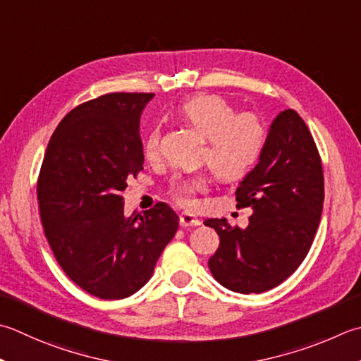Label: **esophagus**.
<instances>
[{"label":"esophagus","mask_w":361,"mask_h":361,"mask_svg":"<svg viewBox=\"0 0 361 361\" xmlns=\"http://www.w3.org/2000/svg\"><path fill=\"white\" fill-rule=\"evenodd\" d=\"M180 225L181 227H199V225H202V221L200 219H197L194 214L188 213V211H185V213L180 214Z\"/></svg>","instance_id":"34e87169"}]
</instances>
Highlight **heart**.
<instances>
[{"mask_svg": "<svg viewBox=\"0 0 361 361\" xmlns=\"http://www.w3.org/2000/svg\"><path fill=\"white\" fill-rule=\"evenodd\" d=\"M183 122L199 131L207 139L200 161L222 181L241 180L257 166L266 144L264 123L255 112H238L221 95L203 94L190 97L178 108ZM161 133L158 128L148 131L144 140L147 159L159 157ZM211 180L208 175H194L176 178L169 192L185 207H194L197 195L207 192Z\"/></svg>", "mask_w": 361, "mask_h": 361, "instance_id": "b5f03b06", "label": "heart"}]
</instances>
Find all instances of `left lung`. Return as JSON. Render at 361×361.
Returning a JSON list of instances; mask_svg holds the SVG:
<instances>
[{
	"instance_id": "8db88e82",
	"label": "left lung",
	"mask_w": 361,
	"mask_h": 361,
	"mask_svg": "<svg viewBox=\"0 0 361 361\" xmlns=\"http://www.w3.org/2000/svg\"><path fill=\"white\" fill-rule=\"evenodd\" d=\"M236 208H252L249 227L208 219L221 244L208 266L231 291L264 293L305 259L324 204V171L314 139L294 109L274 120L257 167L236 189Z\"/></svg>"
}]
</instances>
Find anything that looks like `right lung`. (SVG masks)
<instances>
[{"mask_svg": "<svg viewBox=\"0 0 361 361\" xmlns=\"http://www.w3.org/2000/svg\"><path fill=\"white\" fill-rule=\"evenodd\" d=\"M152 97L112 92L76 106L42 161L37 203L47 241L67 277L100 299L139 291L178 230L164 202L123 214L126 181L144 169L139 118Z\"/></svg>", "mask_w": 361, "mask_h": 361, "instance_id": "right-lung-1", "label": "right lung"}]
</instances>
